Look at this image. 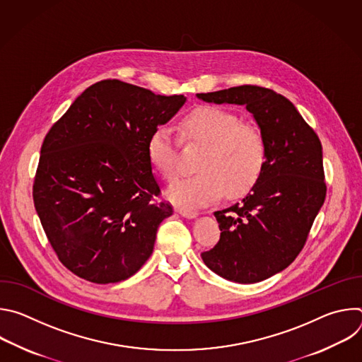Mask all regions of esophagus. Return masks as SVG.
Returning a JSON list of instances; mask_svg holds the SVG:
<instances>
[{"instance_id": "34e87169", "label": "esophagus", "mask_w": 362, "mask_h": 362, "mask_svg": "<svg viewBox=\"0 0 362 362\" xmlns=\"http://www.w3.org/2000/svg\"><path fill=\"white\" fill-rule=\"evenodd\" d=\"M177 212H179L183 218H189V219L196 218V216L199 215L197 211H194V209H185V208H177Z\"/></svg>"}]
</instances>
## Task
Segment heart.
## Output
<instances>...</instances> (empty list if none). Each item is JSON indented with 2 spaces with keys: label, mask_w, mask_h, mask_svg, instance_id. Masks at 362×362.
I'll return each mask as SVG.
<instances>
[{
  "label": "heart",
  "mask_w": 362,
  "mask_h": 362,
  "mask_svg": "<svg viewBox=\"0 0 362 362\" xmlns=\"http://www.w3.org/2000/svg\"><path fill=\"white\" fill-rule=\"evenodd\" d=\"M177 133L182 141L203 146L194 162L197 172L169 187L173 203L196 208L222 193L239 197L261 179L268 159L265 137L233 112L218 106L196 107L180 119ZM176 148L177 139L165 126L154 129L146 141L150 165L166 180L176 176Z\"/></svg>",
  "instance_id": "1"
}]
</instances>
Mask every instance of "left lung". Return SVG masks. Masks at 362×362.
I'll use <instances>...</instances> for the list:
<instances>
[{
	"label": "left lung",
	"instance_id": "8db88e82",
	"mask_svg": "<svg viewBox=\"0 0 362 362\" xmlns=\"http://www.w3.org/2000/svg\"><path fill=\"white\" fill-rule=\"evenodd\" d=\"M197 97L245 106L268 147L264 173L247 196L215 212L221 239L202 259L225 279L264 281L295 261L324 204L321 140L292 103L271 88L239 86Z\"/></svg>",
	"mask_w": 362,
	"mask_h": 362
}]
</instances>
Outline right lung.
<instances>
[{"label":"right lung","mask_w":362,"mask_h":362,"mask_svg":"<svg viewBox=\"0 0 362 362\" xmlns=\"http://www.w3.org/2000/svg\"><path fill=\"white\" fill-rule=\"evenodd\" d=\"M120 80L86 88L44 137L33 199L59 261L94 284L134 275L173 214L158 200L146 154L150 133L185 105Z\"/></svg>","instance_id":"right-lung-1"}]
</instances>
